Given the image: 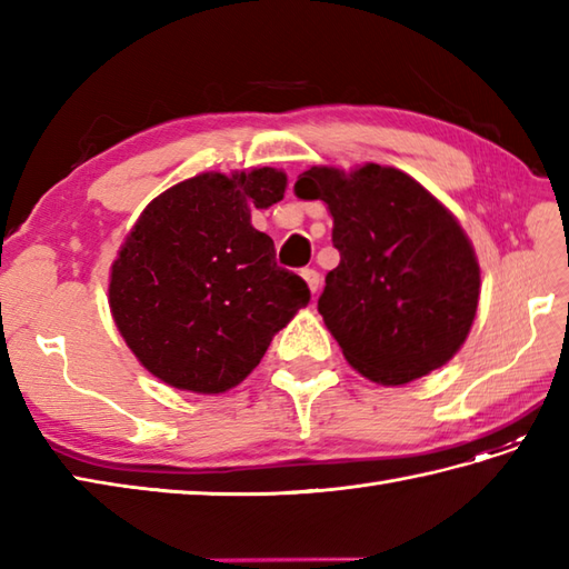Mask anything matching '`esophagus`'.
Instances as JSON below:
<instances>
[{
  "mask_svg": "<svg viewBox=\"0 0 569 569\" xmlns=\"http://www.w3.org/2000/svg\"><path fill=\"white\" fill-rule=\"evenodd\" d=\"M300 276H303V281L308 283L310 291L318 293V288H320V273H318L316 269H303V271H300Z\"/></svg>",
  "mask_w": 569,
  "mask_h": 569,
  "instance_id": "obj_1",
  "label": "esophagus"
}]
</instances>
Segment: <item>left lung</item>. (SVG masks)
I'll list each match as a JSON object with an SVG mask.
<instances>
[{"label":"left lung","mask_w":569,"mask_h":569,"mask_svg":"<svg viewBox=\"0 0 569 569\" xmlns=\"http://www.w3.org/2000/svg\"><path fill=\"white\" fill-rule=\"evenodd\" d=\"M296 196L328 202L340 263L318 310L345 359L401 386L450 361L479 303V263L452 212L398 168L316 166Z\"/></svg>","instance_id":"obj_1"}]
</instances>
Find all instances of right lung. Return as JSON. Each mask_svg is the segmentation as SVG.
<instances>
[{
	"label": "right lung",
	"mask_w": 569,
	"mask_h": 569,
	"mask_svg": "<svg viewBox=\"0 0 569 569\" xmlns=\"http://www.w3.org/2000/svg\"><path fill=\"white\" fill-rule=\"evenodd\" d=\"M286 192V173H202L141 212L112 263L110 308L153 377L196 393L244 381L273 335L308 306V283L276 263L251 208Z\"/></svg>",
	"instance_id": "1"
}]
</instances>
